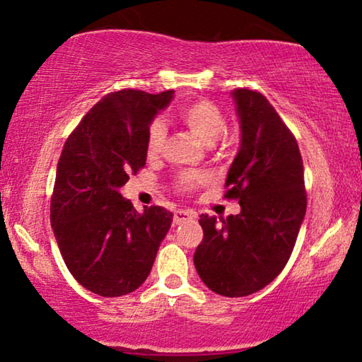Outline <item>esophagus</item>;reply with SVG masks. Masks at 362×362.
I'll return each mask as SVG.
<instances>
[{
	"mask_svg": "<svg viewBox=\"0 0 362 362\" xmlns=\"http://www.w3.org/2000/svg\"><path fill=\"white\" fill-rule=\"evenodd\" d=\"M191 219H196V212L191 209H177L175 212V217H173L175 224H181V222L191 221Z\"/></svg>",
	"mask_w": 362,
	"mask_h": 362,
	"instance_id": "obj_1",
	"label": "esophagus"
}]
</instances>
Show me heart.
Listing matches in <instances>:
<instances>
[{
	"label": "heart",
	"mask_w": 362,
	"mask_h": 362,
	"mask_svg": "<svg viewBox=\"0 0 362 362\" xmlns=\"http://www.w3.org/2000/svg\"><path fill=\"white\" fill-rule=\"evenodd\" d=\"M177 117L185 125L189 128L192 135L199 138L204 145L211 146L224 135L227 122L224 113L217 108L214 103L207 100H196L182 105L177 110ZM166 141V127L161 120H155L150 125L146 136L148 155H158L163 150ZM207 177L197 173H185L180 176V186L182 189H191L197 182H204Z\"/></svg>",
	"instance_id": "heart-1"
}]
</instances>
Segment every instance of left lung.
<instances>
[{
	"mask_svg": "<svg viewBox=\"0 0 362 362\" xmlns=\"http://www.w3.org/2000/svg\"><path fill=\"white\" fill-rule=\"evenodd\" d=\"M240 123V146L226 177V197L240 212L217 221L201 216L194 252L197 275L222 296H247L284 270L306 212L303 161L295 136L259 92H230Z\"/></svg>",
	"mask_w": 362,
	"mask_h": 362,
	"instance_id": "1",
	"label": "left lung"
}]
</instances>
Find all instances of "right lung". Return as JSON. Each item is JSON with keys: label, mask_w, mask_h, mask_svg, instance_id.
<instances>
[{"label": "right lung", "mask_w": 362, "mask_h": 362, "mask_svg": "<svg viewBox=\"0 0 362 362\" xmlns=\"http://www.w3.org/2000/svg\"><path fill=\"white\" fill-rule=\"evenodd\" d=\"M175 92L120 90L97 102L67 138L57 163L51 224L67 269L100 296L135 291L150 275L173 212H138L120 187L146 163L151 122Z\"/></svg>", "instance_id": "obj_1"}]
</instances>
